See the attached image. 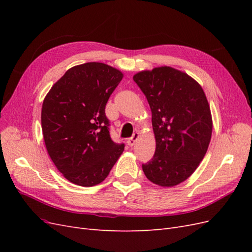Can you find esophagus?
<instances>
[{"label":"esophagus","instance_id":"esophagus-1","mask_svg":"<svg viewBox=\"0 0 252 252\" xmlns=\"http://www.w3.org/2000/svg\"><path fill=\"white\" fill-rule=\"evenodd\" d=\"M138 138H139V133H133V135L131 136V138H129V139L127 140V144H128V146L132 147L133 145L135 144L136 140H138Z\"/></svg>","mask_w":252,"mask_h":252}]
</instances>
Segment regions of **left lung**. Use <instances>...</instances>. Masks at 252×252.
Wrapping results in <instances>:
<instances>
[{
  "mask_svg": "<svg viewBox=\"0 0 252 252\" xmlns=\"http://www.w3.org/2000/svg\"><path fill=\"white\" fill-rule=\"evenodd\" d=\"M152 114L156 152L142 165L146 178L171 187L191 175L208 149L212 120L200 84L171 67H158L134 74Z\"/></svg>",
  "mask_w": 252,
  "mask_h": 252,
  "instance_id": "obj_1",
  "label": "left lung"
}]
</instances>
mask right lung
Returning <instances> with one entry per match:
<instances>
[{
    "label": "right lung",
    "mask_w": 252,
    "mask_h": 252,
    "mask_svg": "<svg viewBox=\"0 0 252 252\" xmlns=\"http://www.w3.org/2000/svg\"><path fill=\"white\" fill-rule=\"evenodd\" d=\"M123 73L90 62L68 69L42 106V131L52 162L64 177L84 187L103 182L124 150L110 138L105 107Z\"/></svg>",
    "instance_id": "right-lung-1"
}]
</instances>
